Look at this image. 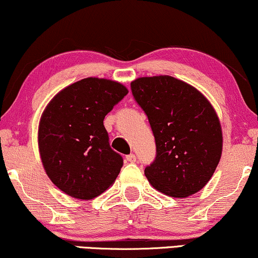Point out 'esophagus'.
<instances>
[{
	"mask_svg": "<svg viewBox=\"0 0 258 258\" xmlns=\"http://www.w3.org/2000/svg\"><path fill=\"white\" fill-rule=\"evenodd\" d=\"M126 159H127V161H128L130 163H135V162L137 161V157H136L135 153H130V155L126 157Z\"/></svg>",
	"mask_w": 258,
	"mask_h": 258,
	"instance_id": "1",
	"label": "esophagus"
}]
</instances>
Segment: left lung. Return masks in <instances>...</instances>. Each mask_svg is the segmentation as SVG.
Wrapping results in <instances>:
<instances>
[{"label": "left lung", "instance_id": "left-lung-1", "mask_svg": "<svg viewBox=\"0 0 258 258\" xmlns=\"http://www.w3.org/2000/svg\"><path fill=\"white\" fill-rule=\"evenodd\" d=\"M156 143L145 176L157 190L185 198L206 185L216 171L223 135L216 110L200 91L171 76L142 77L131 83Z\"/></svg>", "mask_w": 258, "mask_h": 258}]
</instances>
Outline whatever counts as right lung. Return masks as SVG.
<instances>
[{
    "label": "right lung",
    "instance_id": "right-lung-1",
    "mask_svg": "<svg viewBox=\"0 0 258 258\" xmlns=\"http://www.w3.org/2000/svg\"><path fill=\"white\" fill-rule=\"evenodd\" d=\"M122 84L89 77L52 99L39 125L45 171L61 191L88 200L114 183L123 164L109 145L103 119L127 95Z\"/></svg>",
    "mask_w": 258,
    "mask_h": 258
}]
</instances>
